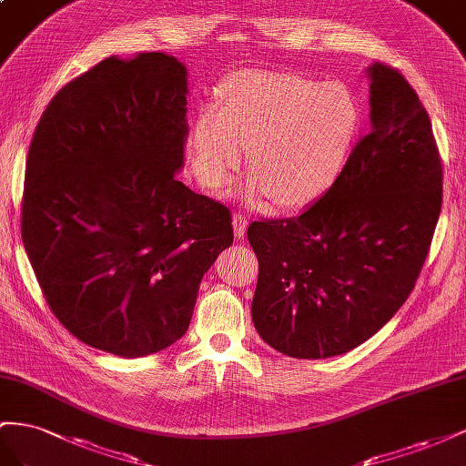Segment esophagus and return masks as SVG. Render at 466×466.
Listing matches in <instances>:
<instances>
[{"label":"esophagus","mask_w":466,"mask_h":466,"mask_svg":"<svg viewBox=\"0 0 466 466\" xmlns=\"http://www.w3.org/2000/svg\"><path fill=\"white\" fill-rule=\"evenodd\" d=\"M232 224H234V236L240 240V238H244L246 230H248V218L246 215H240V212H236L234 218H232Z\"/></svg>","instance_id":"1"}]
</instances>
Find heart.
<instances>
[{"label": "heart", "instance_id": "obj_1", "mask_svg": "<svg viewBox=\"0 0 466 466\" xmlns=\"http://www.w3.org/2000/svg\"><path fill=\"white\" fill-rule=\"evenodd\" d=\"M363 127V105L341 82L244 70L224 86L222 107L203 105L191 128V164L207 189L230 181L249 150V203L304 207L334 187Z\"/></svg>", "mask_w": 466, "mask_h": 466}]
</instances>
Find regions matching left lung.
I'll use <instances>...</instances> for the list:
<instances>
[{
	"label": "left lung",
	"mask_w": 466,
	"mask_h": 466,
	"mask_svg": "<svg viewBox=\"0 0 466 466\" xmlns=\"http://www.w3.org/2000/svg\"><path fill=\"white\" fill-rule=\"evenodd\" d=\"M369 76L370 130L334 187L299 217L248 228L259 261L251 320L289 357L341 355L377 334L414 290L440 220L430 115L392 66Z\"/></svg>",
	"instance_id": "left-lung-1"
}]
</instances>
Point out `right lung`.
<instances>
[{"mask_svg":"<svg viewBox=\"0 0 466 466\" xmlns=\"http://www.w3.org/2000/svg\"><path fill=\"white\" fill-rule=\"evenodd\" d=\"M185 115V66L142 52L72 79L35 128L23 244L50 310L89 348L135 359L177 341L234 240L230 208L176 177Z\"/></svg>","mask_w":466,"mask_h":466,"instance_id":"obj_1","label":"right lung"}]
</instances>
